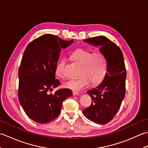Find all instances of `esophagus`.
I'll return each instance as SVG.
<instances>
[{
    "instance_id": "esophagus-1",
    "label": "esophagus",
    "mask_w": 148,
    "mask_h": 148,
    "mask_svg": "<svg viewBox=\"0 0 148 148\" xmlns=\"http://www.w3.org/2000/svg\"><path fill=\"white\" fill-rule=\"evenodd\" d=\"M72 94H73V95H79V93L77 92H72Z\"/></svg>"
}]
</instances>
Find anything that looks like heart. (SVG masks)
<instances>
[{
	"label": "heart",
	"instance_id": "1",
	"mask_svg": "<svg viewBox=\"0 0 148 148\" xmlns=\"http://www.w3.org/2000/svg\"><path fill=\"white\" fill-rule=\"evenodd\" d=\"M71 58L81 65L80 77L65 81L64 86L66 88L78 92L88 86L90 82L92 84H97L103 79L107 72V61L102 53L77 49L71 54ZM65 65V58H61L56 63L55 73L58 76H64Z\"/></svg>",
	"mask_w": 148,
	"mask_h": 148
}]
</instances>
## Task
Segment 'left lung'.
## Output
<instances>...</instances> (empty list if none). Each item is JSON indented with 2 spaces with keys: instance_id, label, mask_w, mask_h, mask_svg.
<instances>
[{
  "instance_id": "obj_1",
  "label": "left lung",
  "mask_w": 148,
  "mask_h": 148,
  "mask_svg": "<svg viewBox=\"0 0 148 148\" xmlns=\"http://www.w3.org/2000/svg\"><path fill=\"white\" fill-rule=\"evenodd\" d=\"M99 48L107 61V72L102 82L89 90L92 100L89 108L83 110L85 117L97 124H106L114 117L125 95L127 73L123 55L120 48L105 36L83 40Z\"/></svg>"
}]
</instances>
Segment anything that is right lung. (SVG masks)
I'll list each match as a JSON object with an SVG mask.
<instances>
[{"label":"right lung","mask_w":148,"mask_h":148,"mask_svg":"<svg viewBox=\"0 0 148 148\" xmlns=\"http://www.w3.org/2000/svg\"><path fill=\"white\" fill-rule=\"evenodd\" d=\"M73 40L45 34L32 40L25 50L18 71V99L29 117L39 123L55 119L62 103L72 95L71 90L61 88L49 93L60 83L55 79V67L62 49Z\"/></svg>","instance_id":"add662e5"}]
</instances>
